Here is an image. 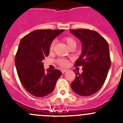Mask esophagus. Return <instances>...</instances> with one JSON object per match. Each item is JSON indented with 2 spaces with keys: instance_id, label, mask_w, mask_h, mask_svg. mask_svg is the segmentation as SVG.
<instances>
[{
  "instance_id": "1",
  "label": "esophagus",
  "mask_w": 123,
  "mask_h": 123,
  "mask_svg": "<svg viewBox=\"0 0 123 123\" xmlns=\"http://www.w3.org/2000/svg\"><path fill=\"white\" fill-rule=\"evenodd\" d=\"M67 69H61V72H62V74H64V73H65V72L67 71Z\"/></svg>"
}]
</instances>
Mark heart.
Here are the masks:
<instances>
[{"instance_id":"b5f03b06","label":"heart","mask_w":123,"mask_h":123,"mask_svg":"<svg viewBox=\"0 0 123 123\" xmlns=\"http://www.w3.org/2000/svg\"><path fill=\"white\" fill-rule=\"evenodd\" d=\"M64 40H65V43H66L67 45L68 46V48H70L72 46H76V42H75V40H74L73 37H65ZM55 43V41H53L51 43V44H50V48H49L50 51H52V50L54 49ZM58 63L59 65H61V66L65 67L67 66V65H68L69 61L66 59H59L58 60Z\"/></svg>"}]
</instances>
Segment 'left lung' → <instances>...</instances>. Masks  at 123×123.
I'll list each match as a JSON object with an SVG mask.
<instances>
[{
	"instance_id": "left-lung-1",
	"label": "left lung",
	"mask_w": 123,
	"mask_h": 123,
	"mask_svg": "<svg viewBox=\"0 0 123 123\" xmlns=\"http://www.w3.org/2000/svg\"><path fill=\"white\" fill-rule=\"evenodd\" d=\"M70 33L82 44V52L75 61V66H83L81 74L74 70L76 77L71 87L80 96H90L102 87L111 67L108 43L95 31L71 30Z\"/></svg>"
}]
</instances>
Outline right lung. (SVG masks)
Wrapping results in <instances>:
<instances>
[{"mask_svg":"<svg viewBox=\"0 0 123 123\" xmlns=\"http://www.w3.org/2000/svg\"><path fill=\"white\" fill-rule=\"evenodd\" d=\"M64 30H37L21 40L15 59L19 80L26 90L36 97L47 96L55 89L60 70L44 71L42 61L49 54L52 41Z\"/></svg>","mask_w":123,"mask_h":123,"instance_id":"right-lung-1","label":"right lung"}]
</instances>
